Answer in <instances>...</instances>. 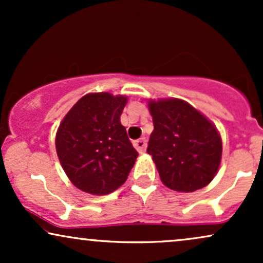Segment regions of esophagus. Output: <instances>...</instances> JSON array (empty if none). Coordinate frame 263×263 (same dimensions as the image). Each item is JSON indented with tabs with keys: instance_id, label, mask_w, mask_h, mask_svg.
Listing matches in <instances>:
<instances>
[{
	"instance_id": "34e87169",
	"label": "esophagus",
	"mask_w": 263,
	"mask_h": 263,
	"mask_svg": "<svg viewBox=\"0 0 263 263\" xmlns=\"http://www.w3.org/2000/svg\"><path fill=\"white\" fill-rule=\"evenodd\" d=\"M134 146H135V148L138 151V152L144 153V152H146V148H147L146 138H140V140L135 141L134 142Z\"/></svg>"
}]
</instances>
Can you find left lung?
I'll use <instances>...</instances> for the list:
<instances>
[{"label":"left lung","mask_w":263,"mask_h":263,"mask_svg":"<svg viewBox=\"0 0 263 263\" xmlns=\"http://www.w3.org/2000/svg\"><path fill=\"white\" fill-rule=\"evenodd\" d=\"M153 129L147 153L163 184L192 193L208 185L218 172L221 138L206 117L188 102L168 99L149 102Z\"/></svg>","instance_id":"left-lung-1"}]
</instances>
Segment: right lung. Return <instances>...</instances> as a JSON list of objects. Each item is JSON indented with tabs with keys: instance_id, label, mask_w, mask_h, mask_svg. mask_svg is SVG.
Instances as JSON below:
<instances>
[{
	"instance_id": "right-lung-1",
	"label": "right lung",
	"mask_w": 263,
	"mask_h": 263,
	"mask_svg": "<svg viewBox=\"0 0 263 263\" xmlns=\"http://www.w3.org/2000/svg\"><path fill=\"white\" fill-rule=\"evenodd\" d=\"M127 99L87 93L60 123L55 147L63 170L77 188L112 193L127 179L138 153L120 122Z\"/></svg>"
}]
</instances>
